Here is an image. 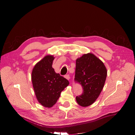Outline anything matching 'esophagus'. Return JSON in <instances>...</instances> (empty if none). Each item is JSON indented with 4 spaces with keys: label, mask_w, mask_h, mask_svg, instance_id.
I'll use <instances>...</instances> for the list:
<instances>
[{
    "label": "esophagus",
    "mask_w": 135,
    "mask_h": 135,
    "mask_svg": "<svg viewBox=\"0 0 135 135\" xmlns=\"http://www.w3.org/2000/svg\"><path fill=\"white\" fill-rule=\"evenodd\" d=\"M64 77H65V78H66V79H68V80H69V79H70V75H69V74L65 75L64 76Z\"/></svg>",
    "instance_id": "1"
}]
</instances>
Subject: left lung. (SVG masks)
<instances>
[{
    "mask_svg": "<svg viewBox=\"0 0 135 135\" xmlns=\"http://www.w3.org/2000/svg\"><path fill=\"white\" fill-rule=\"evenodd\" d=\"M107 76L104 63L92 54H84L76 60L75 81L83 88L76 97L79 105L86 107L96 101L103 89Z\"/></svg>",
    "mask_w": 135,
    "mask_h": 135,
    "instance_id": "8db88e82",
    "label": "left lung"
}]
</instances>
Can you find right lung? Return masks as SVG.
<instances>
[{
	"label": "right lung",
	"mask_w": 135,
	"mask_h": 135,
	"mask_svg": "<svg viewBox=\"0 0 135 135\" xmlns=\"http://www.w3.org/2000/svg\"><path fill=\"white\" fill-rule=\"evenodd\" d=\"M54 56L48 55L32 69L31 80L38 101L44 107H53L61 93L69 84V81L56 73L52 68Z\"/></svg>",
	"instance_id": "right-lung-1"
}]
</instances>
